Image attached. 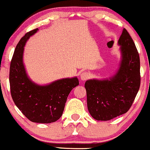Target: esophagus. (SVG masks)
<instances>
[{"label": "esophagus", "instance_id": "34e87169", "mask_svg": "<svg viewBox=\"0 0 150 150\" xmlns=\"http://www.w3.org/2000/svg\"><path fill=\"white\" fill-rule=\"evenodd\" d=\"M80 78H81V79L82 80V81H85V80L89 79L90 78V74L87 71L82 72V73L81 74V76H80Z\"/></svg>", "mask_w": 150, "mask_h": 150}]
</instances>
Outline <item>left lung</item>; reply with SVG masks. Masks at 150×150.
Segmentation results:
<instances>
[{
	"instance_id": "8db88e82",
	"label": "left lung",
	"mask_w": 150,
	"mask_h": 150,
	"mask_svg": "<svg viewBox=\"0 0 150 150\" xmlns=\"http://www.w3.org/2000/svg\"><path fill=\"white\" fill-rule=\"evenodd\" d=\"M118 44L122 58L116 74L107 79H89L84 84L87 109L96 120H110L126 113L140 87L139 54L125 28Z\"/></svg>"
}]
</instances>
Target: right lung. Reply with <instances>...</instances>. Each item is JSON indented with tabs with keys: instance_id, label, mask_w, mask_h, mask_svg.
Listing matches in <instances>:
<instances>
[{
	"instance_id": "obj_1",
	"label": "right lung",
	"mask_w": 150,
	"mask_h": 150,
	"mask_svg": "<svg viewBox=\"0 0 150 150\" xmlns=\"http://www.w3.org/2000/svg\"><path fill=\"white\" fill-rule=\"evenodd\" d=\"M38 30L36 28L27 33L16 47L10 65V90L15 105L29 120L51 123L62 116L68 96L79 85V79H61L47 85H39L30 79L23 63V52L26 41Z\"/></svg>"
}]
</instances>
